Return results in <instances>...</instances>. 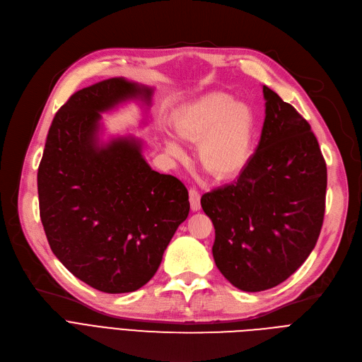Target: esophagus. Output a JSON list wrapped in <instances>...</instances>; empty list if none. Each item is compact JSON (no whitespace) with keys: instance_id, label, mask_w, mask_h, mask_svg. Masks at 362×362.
<instances>
[{"instance_id":"1","label":"esophagus","mask_w":362,"mask_h":362,"mask_svg":"<svg viewBox=\"0 0 362 362\" xmlns=\"http://www.w3.org/2000/svg\"><path fill=\"white\" fill-rule=\"evenodd\" d=\"M189 202H191L192 211H199V208H201V194L197 191V189H191V191H189Z\"/></svg>"}]
</instances>
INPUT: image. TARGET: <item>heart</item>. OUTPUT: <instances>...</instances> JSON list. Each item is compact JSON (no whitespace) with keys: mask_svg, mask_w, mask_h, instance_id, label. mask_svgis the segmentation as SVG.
Returning a JSON list of instances; mask_svg holds the SVG:
<instances>
[{"mask_svg":"<svg viewBox=\"0 0 362 362\" xmlns=\"http://www.w3.org/2000/svg\"><path fill=\"white\" fill-rule=\"evenodd\" d=\"M173 129L187 141H199L201 167L218 180L233 179L250 164L257 132L254 110L230 93L210 92L180 108ZM168 154L180 156L182 146L171 136L164 139Z\"/></svg>","mask_w":362,"mask_h":362,"instance_id":"heart-1","label":"heart"}]
</instances>
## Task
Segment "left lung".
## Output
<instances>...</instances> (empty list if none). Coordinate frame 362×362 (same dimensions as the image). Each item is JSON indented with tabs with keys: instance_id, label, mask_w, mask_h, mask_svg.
<instances>
[{
	"instance_id": "left-lung-1",
	"label": "left lung",
	"mask_w": 362,
	"mask_h": 362,
	"mask_svg": "<svg viewBox=\"0 0 362 362\" xmlns=\"http://www.w3.org/2000/svg\"><path fill=\"white\" fill-rule=\"evenodd\" d=\"M258 146L239 177L201 198L216 229L217 269L245 292L272 289L314 250L327 167L310 123L269 86Z\"/></svg>"
}]
</instances>
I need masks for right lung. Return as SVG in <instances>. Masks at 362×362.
Instances as JSON below:
<instances>
[{
    "label": "right lung",
    "instance_id": "right-lung-1",
    "mask_svg": "<svg viewBox=\"0 0 362 362\" xmlns=\"http://www.w3.org/2000/svg\"><path fill=\"white\" fill-rule=\"evenodd\" d=\"M152 89L112 78L74 92L57 111L37 168L44 230L54 255L90 288H142L189 214L185 185L145 161L133 136L100 141L101 112Z\"/></svg>",
    "mask_w": 362,
    "mask_h": 362
}]
</instances>
